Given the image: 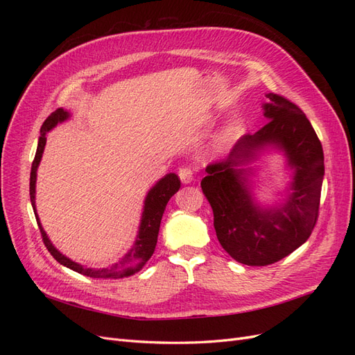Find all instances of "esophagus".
I'll use <instances>...</instances> for the list:
<instances>
[{"label":"esophagus","mask_w":355,"mask_h":355,"mask_svg":"<svg viewBox=\"0 0 355 355\" xmlns=\"http://www.w3.org/2000/svg\"><path fill=\"white\" fill-rule=\"evenodd\" d=\"M179 178L182 180V184L188 185L192 180H194V171H192V168H189V167H182L179 170Z\"/></svg>","instance_id":"obj_1"}]
</instances>
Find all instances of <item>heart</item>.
Instances as JSON below:
<instances>
[{
	"label": "heart",
	"mask_w": 355,
	"mask_h": 355,
	"mask_svg": "<svg viewBox=\"0 0 355 355\" xmlns=\"http://www.w3.org/2000/svg\"><path fill=\"white\" fill-rule=\"evenodd\" d=\"M239 139V128L228 124L222 127L219 133L214 136L213 142H211V153L213 154H223L227 153L228 149L235 144V141Z\"/></svg>",
	"instance_id": "1"
}]
</instances>
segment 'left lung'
Returning a JSON list of instances; mask_svg holds the SVG:
<instances>
[{
	"label": "left lung",
	"instance_id": "1",
	"mask_svg": "<svg viewBox=\"0 0 355 355\" xmlns=\"http://www.w3.org/2000/svg\"><path fill=\"white\" fill-rule=\"evenodd\" d=\"M265 96L268 123L240 137L227 158L207 166L201 180L220 245L232 259L250 266L278 262L309 239L324 178L323 148L305 114L282 96ZM271 150L285 157L291 182L280 200L262 205L254 197L257 169L251 164Z\"/></svg>",
	"mask_w": 355,
	"mask_h": 355
}]
</instances>
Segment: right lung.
Listing matches in <instances>:
<instances>
[{"label": "right lung", "mask_w": 355, "mask_h": 355, "mask_svg": "<svg viewBox=\"0 0 355 355\" xmlns=\"http://www.w3.org/2000/svg\"><path fill=\"white\" fill-rule=\"evenodd\" d=\"M71 114L59 108L55 112H53L47 120L42 124L41 130H40V139H38V146H37V153L34 163H32L31 167V180H29V196H31V204L32 209H34L35 218L38 228L42 235V241H44L47 250L51 253V256L63 265L69 268V270L87 275L92 278H106V280H116V278H124V277H130L136 272H139L145 266V263L149 261V257L153 256L155 245H157V239H158V231H159V223L161 218H163V213L166 210V206L168 200L173 197L176 192L180 188V180L175 173H167L164 178H161L157 184L148 191V194L144 201V211H142V218L141 223H139V231L136 235V240L133 245L130 247L123 257H120V261L106 266V268H90L81 265L78 262H75L69 259L68 256L62 254L53 243L50 241L49 235L46 234L44 228L40 222L37 207H35V185H37V170L41 163L42 153H44V146L47 142V133L53 130L59 123L67 121Z\"/></svg>", "instance_id": "right-lung-1"}]
</instances>
